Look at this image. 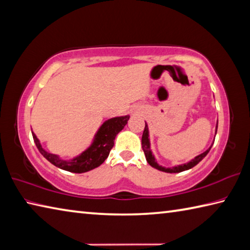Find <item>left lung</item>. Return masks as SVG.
<instances>
[{"mask_svg":"<svg viewBox=\"0 0 250 250\" xmlns=\"http://www.w3.org/2000/svg\"><path fill=\"white\" fill-rule=\"evenodd\" d=\"M216 130H218V122H216V126H215V135H216ZM213 144H211L210 147L206 150L205 152L200 153L199 155H197L192 160H190L189 162L187 163H183V164H178V166H174L172 167H162L160 166V164L157 162V160H155L154 155L151 151V144H150V136H149V128H148V125L146 123L145 126V130H144V134H143V138H141V146H143V150L145 152L146 155V160H147V162L152 167L159 169V171H162V172H166V173H180V172H184V171H187V169H189L191 167H194L195 166H197L202 159H204L207 154L209 153L211 147H212Z\"/></svg>","mask_w":250,"mask_h":250,"instance_id":"8db88e82","label":"left lung"}]
</instances>
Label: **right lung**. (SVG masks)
I'll return each instance as SVG.
<instances>
[{
  "label": "right lung",
  "instance_id": "right-lung-1",
  "mask_svg": "<svg viewBox=\"0 0 250 250\" xmlns=\"http://www.w3.org/2000/svg\"><path fill=\"white\" fill-rule=\"evenodd\" d=\"M128 120L129 115L116 116L106 120L99 127L91 145L81 154H78L77 157H74L69 160L62 159L58 154L46 151L42 148L40 140L38 139L34 131H31V133L38 150L50 163L56 167L72 173H84L100 167L105 161L106 158L109 157L111 149L114 146L116 135L124 128Z\"/></svg>",
  "mask_w": 250,
  "mask_h": 250
}]
</instances>
